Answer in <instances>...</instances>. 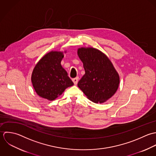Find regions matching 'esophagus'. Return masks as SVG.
<instances>
[{
	"instance_id": "esophagus-1",
	"label": "esophagus",
	"mask_w": 156,
	"mask_h": 156,
	"mask_svg": "<svg viewBox=\"0 0 156 156\" xmlns=\"http://www.w3.org/2000/svg\"><path fill=\"white\" fill-rule=\"evenodd\" d=\"M78 80H79V78H78V77H76V78H73V79L72 80V81H73V83H74L75 85H76V84H77L78 81Z\"/></svg>"
}]
</instances>
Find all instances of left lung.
Listing matches in <instances>:
<instances>
[{"label": "left lung", "instance_id": "8db88e82", "mask_svg": "<svg viewBox=\"0 0 156 156\" xmlns=\"http://www.w3.org/2000/svg\"><path fill=\"white\" fill-rule=\"evenodd\" d=\"M77 54L85 70L78 87L94 103L106 102L116 92L120 83L113 64L105 54L92 47L80 48Z\"/></svg>", "mask_w": 156, "mask_h": 156}]
</instances>
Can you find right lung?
<instances>
[{
  "mask_svg": "<svg viewBox=\"0 0 156 156\" xmlns=\"http://www.w3.org/2000/svg\"><path fill=\"white\" fill-rule=\"evenodd\" d=\"M64 53L66 51L47 53L36 64L32 73V84L35 92L49 101L55 100L66 89L73 85L61 64Z\"/></svg>",
  "mask_w": 156,
  "mask_h": 156,
  "instance_id": "1",
  "label": "right lung"
}]
</instances>
